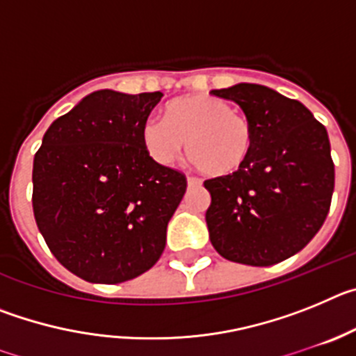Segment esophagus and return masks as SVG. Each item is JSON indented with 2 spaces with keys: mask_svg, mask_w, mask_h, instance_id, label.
<instances>
[{
  "mask_svg": "<svg viewBox=\"0 0 356 356\" xmlns=\"http://www.w3.org/2000/svg\"><path fill=\"white\" fill-rule=\"evenodd\" d=\"M187 184H188V187H200L201 180L200 178H196V176H188Z\"/></svg>",
  "mask_w": 356,
  "mask_h": 356,
  "instance_id": "34e87169",
  "label": "esophagus"
}]
</instances>
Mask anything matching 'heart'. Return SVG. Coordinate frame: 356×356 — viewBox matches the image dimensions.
<instances>
[{
    "label": "heart",
    "instance_id": "1",
    "mask_svg": "<svg viewBox=\"0 0 356 356\" xmlns=\"http://www.w3.org/2000/svg\"><path fill=\"white\" fill-rule=\"evenodd\" d=\"M143 144L162 165L178 159L187 143L188 159L205 175L221 178L244 168L253 147V124L219 97L187 94L163 108L162 119L143 124Z\"/></svg>",
    "mask_w": 356,
    "mask_h": 356
}]
</instances>
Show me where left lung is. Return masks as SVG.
Listing matches in <instances>:
<instances>
[{
  "mask_svg": "<svg viewBox=\"0 0 356 356\" xmlns=\"http://www.w3.org/2000/svg\"><path fill=\"white\" fill-rule=\"evenodd\" d=\"M253 124L244 168L205 181L210 242L226 260L266 267L303 250L325 222L335 169L326 128L303 103L257 83L212 90Z\"/></svg>",
  "mask_w": 356,
  "mask_h": 356,
  "instance_id": "obj_1",
  "label": "left lung"
}]
</instances>
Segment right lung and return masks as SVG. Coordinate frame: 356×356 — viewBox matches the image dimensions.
<instances>
[{"mask_svg": "<svg viewBox=\"0 0 356 356\" xmlns=\"http://www.w3.org/2000/svg\"><path fill=\"white\" fill-rule=\"evenodd\" d=\"M162 92L96 90L51 122L33 159V216L55 259L90 284L155 266L187 188L143 144Z\"/></svg>", "mask_w": 356, "mask_h": 356, "instance_id": "1", "label": "right lung"}]
</instances>
